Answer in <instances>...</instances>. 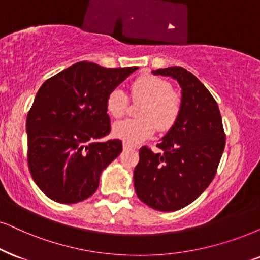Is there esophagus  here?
<instances>
[{
    "label": "esophagus",
    "mask_w": 260,
    "mask_h": 260,
    "mask_svg": "<svg viewBox=\"0 0 260 260\" xmlns=\"http://www.w3.org/2000/svg\"><path fill=\"white\" fill-rule=\"evenodd\" d=\"M136 145H133V144H129V143H126V141H123V149L124 150H132V149H136Z\"/></svg>",
    "instance_id": "obj_1"
}]
</instances>
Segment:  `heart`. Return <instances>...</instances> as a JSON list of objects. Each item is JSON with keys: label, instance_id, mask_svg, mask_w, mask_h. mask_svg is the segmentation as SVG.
Here are the masks:
<instances>
[{"label": "heart", "instance_id": "b5f03b06", "mask_svg": "<svg viewBox=\"0 0 260 260\" xmlns=\"http://www.w3.org/2000/svg\"><path fill=\"white\" fill-rule=\"evenodd\" d=\"M131 98L141 102L138 111L139 119H129L116 122L113 134L129 144H137L149 139L158 128L159 132L172 129L182 109V100L166 79L156 75L143 74L131 84ZM128 97L121 88H114L106 100L108 114L120 119L126 114Z\"/></svg>", "mask_w": 260, "mask_h": 260}]
</instances>
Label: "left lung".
Returning <instances> with one entry per match:
<instances>
[{
	"instance_id": "left-lung-1",
	"label": "left lung",
	"mask_w": 260,
	"mask_h": 260,
	"mask_svg": "<svg viewBox=\"0 0 260 260\" xmlns=\"http://www.w3.org/2000/svg\"><path fill=\"white\" fill-rule=\"evenodd\" d=\"M176 79L182 88V109L174 127L157 144L139 150L133 173L141 202L158 211H176L198 198L217 173L225 133L217 102L199 79L182 67L152 71Z\"/></svg>"
}]
</instances>
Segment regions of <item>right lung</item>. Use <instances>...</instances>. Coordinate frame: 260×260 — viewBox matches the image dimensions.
<instances>
[{
    "label": "right lung",
    "mask_w": 260,
    "mask_h": 260,
    "mask_svg": "<svg viewBox=\"0 0 260 260\" xmlns=\"http://www.w3.org/2000/svg\"><path fill=\"white\" fill-rule=\"evenodd\" d=\"M138 67L78 62L44 81L26 120L29 173L54 202L74 204L96 192L102 170L122 151L110 133L106 100Z\"/></svg>",
    "instance_id": "add662e5"
}]
</instances>
